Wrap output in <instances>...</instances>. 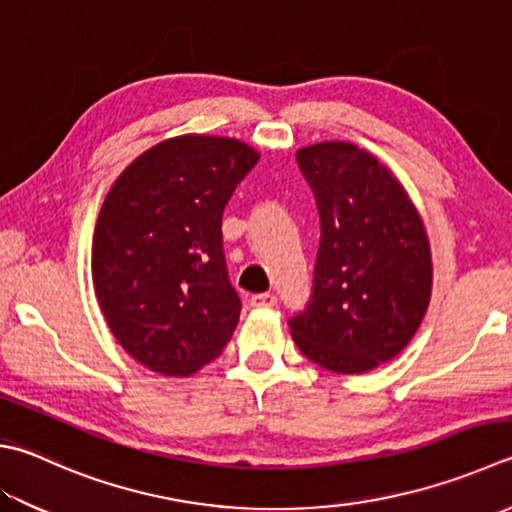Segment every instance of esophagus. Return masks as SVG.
<instances>
[{"mask_svg": "<svg viewBox=\"0 0 512 512\" xmlns=\"http://www.w3.org/2000/svg\"><path fill=\"white\" fill-rule=\"evenodd\" d=\"M278 298L274 294H254L252 298H249V303H252V307H256V310H267V307H274Z\"/></svg>", "mask_w": 512, "mask_h": 512, "instance_id": "1", "label": "esophagus"}]
</instances>
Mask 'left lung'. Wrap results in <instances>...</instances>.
I'll return each instance as SVG.
<instances>
[{
	"instance_id": "8db88e82",
	"label": "left lung",
	"mask_w": 512,
	"mask_h": 512,
	"mask_svg": "<svg viewBox=\"0 0 512 512\" xmlns=\"http://www.w3.org/2000/svg\"><path fill=\"white\" fill-rule=\"evenodd\" d=\"M314 191L321 245L312 298L289 327L307 359L363 374L406 347L426 316L432 258L426 227L394 173L352 142L296 151Z\"/></svg>"
}]
</instances>
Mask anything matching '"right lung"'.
<instances>
[{
  "mask_svg": "<svg viewBox=\"0 0 512 512\" xmlns=\"http://www.w3.org/2000/svg\"><path fill=\"white\" fill-rule=\"evenodd\" d=\"M258 151L236 138H169L120 173L93 234L91 274L124 352L165 376L214 361L240 298L223 254V211Z\"/></svg>",
  "mask_w": 512,
  "mask_h": 512,
  "instance_id": "add662e5",
  "label": "right lung"
}]
</instances>
